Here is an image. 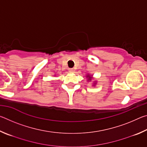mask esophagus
Here are the masks:
<instances>
[{
  "instance_id": "1",
  "label": "esophagus",
  "mask_w": 147,
  "mask_h": 147,
  "mask_svg": "<svg viewBox=\"0 0 147 147\" xmlns=\"http://www.w3.org/2000/svg\"><path fill=\"white\" fill-rule=\"evenodd\" d=\"M69 71L70 72V73H74V69L73 68H69Z\"/></svg>"
}]
</instances>
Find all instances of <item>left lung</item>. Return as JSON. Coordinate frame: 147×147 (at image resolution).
<instances>
[{
	"label": "left lung",
	"mask_w": 147,
	"mask_h": 147,
	"mask_svg": "<svg viewBox=\"0 0 147 147\" xmlns=\"http://www.w3.org/2000/svg\"><path fill=\"white\" fill-rule=\"evenodd\" d=\"M87 77H89V80H90L91 78V77H90V76H88Z\"/></svg>",
	"instance_id": "1"
}]
</instances>
